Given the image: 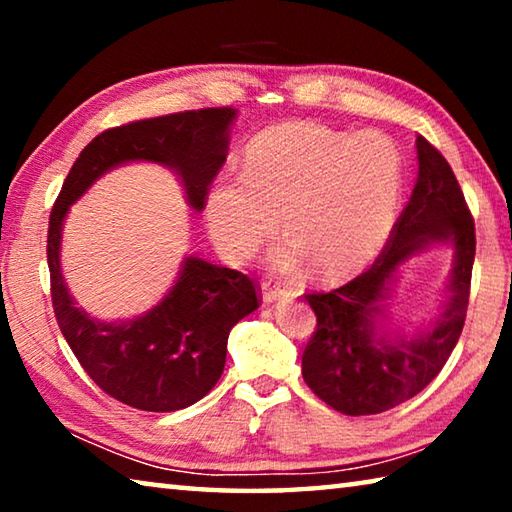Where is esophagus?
Segmentation results:
<instances>
[{
    "instance_id": "esophagus-1",
    "label": "esophagus",
    "mask_w": 512,
    "mask_h": 512,
    "mask_svg": "<svg viewBox=\"0 0 512 512\" xmlns=\"http://www.w3.org/2000/svg\"><path fill=\"white\" fill-rule=\"evenodd\" d=\"M284 298H287V293H284L282 289L271 287V282H262V302H264V305H271V302L284 300Z\"/></svg>"
}]
</instances>
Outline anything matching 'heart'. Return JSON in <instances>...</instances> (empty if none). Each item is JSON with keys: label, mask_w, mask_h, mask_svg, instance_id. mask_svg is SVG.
<instances>
[{"label": "heart", "mask_w": 512, "mask_h": 512, "mask_svg": "<svg viewBox=\"0 0 512 512\" xmlns=\"http://www.w3.org/2000/svg\"><path fill=\"white\" fill-rule=\"evenodd\" d=\"M404 185L402 153L379 133L298 124L250 146L244 176H225L207 198L216 244L246 259L280 221L289 248L277 266L302 257L320 280L361 271L391 235Z\"/></svg>", "instance_id": "1"}]
</instances>
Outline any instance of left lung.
Wrapping results in <instances>:
<instances>
[{
  "instance_id": "1",
  "label": "left lung",
  "mask_w": 512,
  "mask_h": 512,
  "mask_svg": "<svg viewBox=\"0 0 512 512\" xmlns=\"http://www.w3.org/2000/svg\"><path fill=\"white\" fill-rule=\"evenodd\" d=\"M415 146L418 180L375 264L339 289L305 296L316 329L302 352V377L320 400L345 415H375L424 391L443 370L465 325L474 219L443 153L422 135ZM438 243L455 248L444 311L411 340L386 335L380 323L396 266Z\"/></svg>"
}]
</instances>
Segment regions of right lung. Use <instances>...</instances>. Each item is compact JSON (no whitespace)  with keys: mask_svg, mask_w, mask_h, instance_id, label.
I'll return each mask as SVG.
<instances>
[{"mask_svg":"<svg viewBox=\"0 0 512 512\" xmlns=\"http://www.w3.org/2000/svg\"><path fill=\"white\" fill-rule=\"evenodd\" d=\"M235 108H203L108 128L85 146L69 169L49 214L47 264L60 332L103 393L133 409H185L219 381L228 334L259 307L248 275L187 257L176 284L144 316L101 323L76 307L60 271V239L69 205L110 169L126 162H158L176 171L187 203L203 210L228 155Z\"/></svg>","mask_w":512,"mask_h":512,"instance_id":"add662e5","label":"right lung"}]
</instances>
